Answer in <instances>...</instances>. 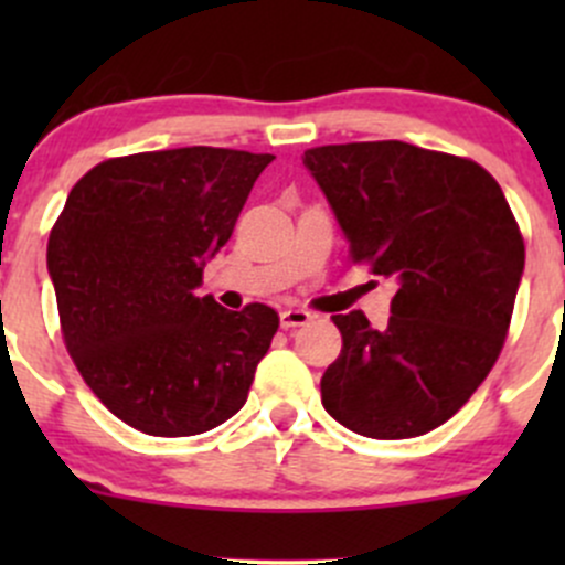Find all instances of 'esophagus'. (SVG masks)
I'll return each instance as SVG.
<instances>
[{"label": "esophagus", "instance_id": "1", "mask_svg": "<svg viewBox=\"0 0 565 565\" xmlns=\"http://www.w3.org/2000/svg\"><path fill=\"white\" fill-rule=\"evenodd\" d=\"M311 322V311L306 309H284L281 311V328L289 330V328H300V324Z\"/></svg>", "mask_w": 565, "mask_h": 565}]
</instances>
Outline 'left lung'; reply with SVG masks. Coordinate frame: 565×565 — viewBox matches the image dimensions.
<instances>
[{
  "label": "left lung",
  "instance_id": "8db88e82",
  "mask_svg": "<svg viewBox=\"0 0 565 565\" xmlns=\"http://www.w3.org/2000/svg\"><path fill=\"white\" fill-rule=\"evenodd\" d=\"M352 262L396 281L391 319L335 315L341 355L322 374V404L374 440L446 424L503 350L525 270V243L494 177L476 161L407 141L306 150Z\"/></svg>",
  "mask_w": 565,
  "mask_h": 565
}]
</instances>
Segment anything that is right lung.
Wrapping results in <instances>:
<instances>
[{
	"mask_svg": "<svg viewBox=\"0 0 565 565\" xmlns=\"http://www.w3.org/2000/svg\"><path fill=\"white\" fill-rule=\"evenodd\" d=\"M270 161L224 147L136 152L67 193L45 254L62 335L84 383L145 435H202L246 404L278 315L226 311L196 287Z\"/></svg>",
	"mask_w": 565,
	"mask_h": 565,
	"instance_id": "obj_1",
	"label": "right lung"
}]
</instances>
